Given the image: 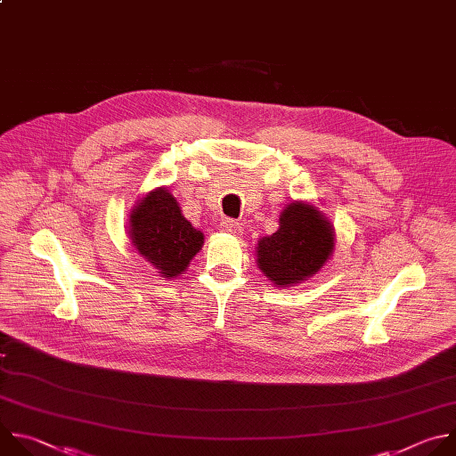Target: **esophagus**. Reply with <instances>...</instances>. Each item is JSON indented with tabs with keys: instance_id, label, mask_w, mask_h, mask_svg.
<instances>
[{
	"instance_id": "esophagus-1",
	"label": "esophagus",
	"mask_w": 456,
	"mask_h": 456,
	"mask_svg": "<svg viewBox=\"0 0 456 456\" xmlns=\"http://www.w3.org/2000/svg\"><path fill=\"white\" fill-rule=\"evenodd\" d=\"M221 228L228 233H239L240 232V223H237L235 219H223Z\"/></svg>"
}]
</instances>
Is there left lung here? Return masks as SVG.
<instances>
[{"mask_svg":"<svg viewBox=\"0 0 456 456\" xmlns=\"http://www.w3.org/2000/svg\"><path fill=\"white\" fill-rule=\"evenodd\" d=\"M334 248L330 223L311 205L291 203L279 230L258 240V267L277 286L298 284L325 264Z\"/></svg>","mask_w":456,"mask_h":456,"instance_id":"obj_1","label":"left lung"}]
</instances>
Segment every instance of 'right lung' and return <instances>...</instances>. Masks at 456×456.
<instances>
[{
    "label": "right lung",
    "instance_id": "right-lung-1",
    "mask_svg": "<svg viewBox=\"0 0 456 456\" xmlns=\"http://www.w3.org/2000/svg\"><path fill=\"white\" fill-rule=\"evenodd\" d=\"M129 232L134 248L159 269L163 279L183 273L203 246V233L181 216L175 200L163 189L138 203Z\"/></svg>",
    "mask_w": 456,
    "mask_h": 456
}]
</instances>
